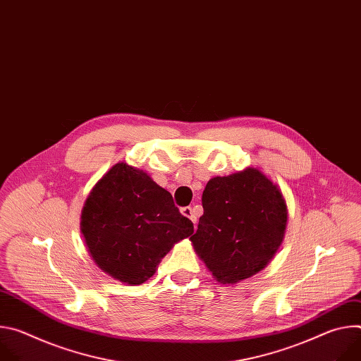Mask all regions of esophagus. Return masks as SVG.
Instances as JSON below:
<instances>
[{
  "instance_id": "34e87169",
  "label": "esophagus",
  "mask_w": 361,
  "mask_h": 361,
  "mask_svg": "<svg viewBox=\"0 0 361 361\" xmlns=\"http://www.w3.org/2000/svg\"><path fill=\"white\" fill-rule=\"evenodd\" d=\"M181 214H183L184 217L190 219L194 226L197 224V216H195V213H194V210H192L191 207H184V209H181Z\"/></svg>"
}]
</instances>
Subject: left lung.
<instances>
[{
  "label": "left lung",
  "instance_id": "left-lung-1",
  "mask_svg": "<svg viewBox=\"0 0 361 361\" xmlns=\"http://www.w3.org/2000/svg\"><path fill=\"white\" fill-rule=\"evenodd\" d=\"M202 209L190 240L221 284H237L262 271L284 240L286 198L257 167L213 177L202 191Z\"/></svg>",
  "mask_w": 361,
  "mask_h": 361
}]
</instances>
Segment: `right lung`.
Wrapping results in <instances>:
<instances>
[{"mask_svg":"<svg viewBox=\"0 0 361 361\" xmlns=\"http://www.w3.org/2000/svg\"><path fill=\"white\" fill-rule=\"evenodd\" d=\"M80 228L97 267L130 286L152 277L174 244L194 231L171 194L144 170L124 161L90 191Z\"/></svg>","mask_w":361,"mask_h":361,"instance_id":"add662e5","label":"right lung"}]
</instances>
